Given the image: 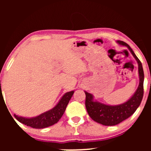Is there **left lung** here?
<instances>
[{"label":"left lung","mask_w":151,"mask_h":151,"mask_svg":"<svg viewBox=\"0 0 151 151\" xmlns=\"http://www.w3.org/2000/svg\"><path fill=\"white\" fill-rule=\"evenodd\" d=\"M118 42L120 45L127 47L133 56L136 60L138 64L140 82L138 89L132 97L126 103L118 106H109L99 103V102L93 101L92 95L85 91V106L89 116L94 121L104 126L117 125L133 115L139 105L141 104L143 96L144 73H143L141 62L127 43L121 40H118Z\"/></svg>","instance_id":"left-lung-1"}]
</instances>
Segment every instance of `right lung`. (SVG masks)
Instances as JSON below:
<instances>
[{
  "label": "right lung",
  "mask_w": 151,
  "mask_h": 151,
  "mask_svg": "<svg viewBox=\"0 0 151 151\" xmlns=\"http://www.w3.org/2000/svg\"><path fill=\"white\" fill-rule=\"evenodd\" d=\"M73 93V91L67 92L62 96L56 106L45 113L40 114L37 117L26 119V118L18 116L15 114L14 116L19 122L27 126H30L33 129H43V128L52 126L58 123L59 120L61 119Z\"/></svg>",
  "instance_id": "obj_1"
}]
</instances>
